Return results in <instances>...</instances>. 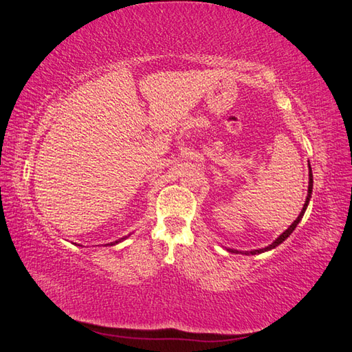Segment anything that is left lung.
Wrapping results in <instances>:
<instances>
[{"instance_id": "8db88e82", "label": "left lung", "mask_w": 352, "mask_h": 352, "mask_svg": "<svg viewBox=\"0 0 352 352\" xmlns=\"http://www.w3.org/2000/svg\"><path fill=\"white\" fill-rule=\"evenodd\" d=\"M312 170H311V166H309V184H308V197H306V201H305V204H303V209H302V212L298 214V217L296 220L292 221V225L286 229V231L283 232V234H280L278 237L274 240L270 246H266V248H261V249H252V251H237V249H229L228 248V251L229 252H235V254H245V255H255V254H261V252H266V251H271V249H274V248H277L278 245H282V243L289 237V235L294 232V229L297 228V225L300 221H302V219H303V215H305V210H306V208H308V204H309V200H311V194H312Z\"/></svg>"}]
</instances>
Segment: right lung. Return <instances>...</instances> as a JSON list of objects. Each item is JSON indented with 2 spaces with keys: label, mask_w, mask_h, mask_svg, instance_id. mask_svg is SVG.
Returning <instances> with one entry per match:
<instances>
[{
  "label": "right lung",
  "mask_w": 352,
  "mask_h": 352,
  "mask_svg": "<svg viewBox=\"0 0 352 352\" xmlns=\"http://www.w3.org/2000/svg\"><path fill=\"white\" fill-rule=\"evenodd\" d=\"M131 235V234H129ZM126 237H123V239H120V240H115L113 243H111V245H109V243H107V245H109V246H112V245H117V243H120V241H123Z\"/></svg>",
  "instance_id": "add662e5"
}]
</instances>
